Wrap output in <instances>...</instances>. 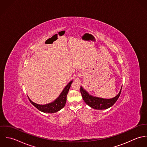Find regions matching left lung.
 I'll list each match as a JSON object with an SVG mask.
<instances>
[{
    "mask_svg": "<svg viewBox=\"0 0 147 147\" xmlns=\"http://www.w3.org/2000/svg\"><path fill=\"white\" fill-rule=\"evenodd\" d=\"M121 88L117 95L110 99H105L90 95L81 86L80 91L84 100L90 107L95 110H105L113 106L117 101V99L119 98L121 93Z\"/></svg>",
    "mask_w": 147,
    "mask_h": 147,
    "instance_id": "obj_1",
    "label": "left lung"
}]
</instances>
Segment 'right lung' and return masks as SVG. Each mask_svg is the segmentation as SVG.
<instances>
[{
  "label": "right lung",
  "mask_w": 147,
  "mask_h": 147,
  "mask_svg": "<svg viewBox=\"0 0 147 147\" xmlns=\"http://www.w3.org/2000/svg\"><path fill=\"white\" fill-rule=\"evenodd\" d=\"M73 81L69 82V83L65 87L61 93L59 94V97L56 99L53 102L46 104V105H38L32 102L29 98L30 102L38 110L45 113H55L61 110L65 105L66 102V96L70 88Z\"/></svg>",
  "instance_id": "obj_1"
}]
</instances>
